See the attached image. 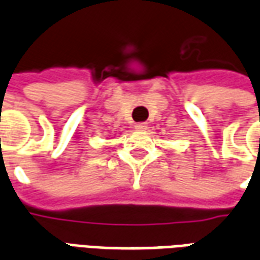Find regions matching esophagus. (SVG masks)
Here are the masks:
<instances>
[{
    "instance_id": "34e87169",
    "label": "esophagus",
    "mask_w": 260,
    "mask_h": 260,
    "mask_svg": "<svg viewBox=\"0 0 260 260\" xmlns=\"http://www.w3.org/2000/svg\"><path fill=\"white\" fill-rule=\"evenodd\" d=\"M136 131H146L147 129V124L146 122H139V124L135 125Z\"/></svg>"
}]
</instances>
